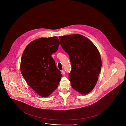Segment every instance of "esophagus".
Returning a JSON list of instances; mask_svg holds the SVG:
<instances>
[{
	"label": "esophagus",
	"instance_id": "1",
	"mask_svg": "<svg viewBox=\"0 0 126 126\" xmlns=\"http://www.w3.org/2000/svg\"><path fill=\"white\" fill-rule=\"evenodd\" d=\"M62 73L63 74V75L65 74V72H64V70H62Z\"/></svg>",
	"mask_w": 126,
	"mask_h": 126
}]
</instances>
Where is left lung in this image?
I'll list each match as a JSON object with an SVG mask.
<instances>
[{"label": "left lung", "instance_id": "obj_1", "mask_svg": "<svg viewBox=\"0 0 126 126\" xmlns=\"http://www.w3.org/2000/svg\"><path fill=\"white\" fill-rule=\"evenodd\" d=\"M61 45L69 54L72 71L69 79L73 89L86 95L96 85L102 63L99 51L90 40L79 34L59 36Z\"/></svg>", "mask_w": 126, "mask_h": 126}]
</instances>
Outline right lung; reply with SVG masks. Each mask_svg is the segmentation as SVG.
I'll use <instances>...</instances> for the list:
<instances>
[{
    "mask_svg": "<svg viewBox=\"0 0 126 126\" xmlns=\"http://www.w3.org/2000/svg\"><path fill=\"white\" fill-rule=\"evenodd\" d=\"M59 45L56 36L42 37L30 43L22 54L21 73L28 85L41 97L50 96L60 82L62 74L51 56Z\"/></svg>",
    "mask_w": 126,
    "mask_h": 126,
    "instance_id": "1",
    "label": "right lung"
}]
</instances>
